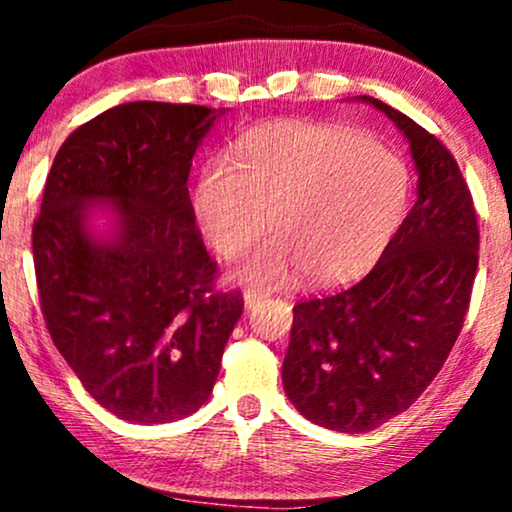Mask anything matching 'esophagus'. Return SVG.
Wrapping results in <instances>:
<instances>
[{"mask_svg": "<svg viewBox=\"0 0 512 512\" xmlns=\"http://www.w3.org/2000/svg\"><path fill=\"white\" fill-rule=\"evenodd\" d=\"M264 298V293H260V291H245V296H243V303H245V310H252L255 308L257 303H260Z\"/></svg>", "mask_w": 512, "mask_h": 512, "instance_id": "34e87169", "label": "esophagus"}]
</instances>
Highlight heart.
Here are the masks:
<instances>
[{
	"mask_svg": "<svg viewBox=\"0 0 512 512\" xmlns=\"http://www.w3.org/2000/svg\"><path fill=\"white\" fill-rule=\"evenodd\" d=\"M407 163L354 129L284 120L252 129L238 158L214 156L199 173L195 216L219 255L245 250L267 226L274 236L236 264L260 286H339L378 264L404 219Z\"/></svg>",
	"mask_w": 512,
	"mask_h": 512,
	"instance_id": "heart-1",
	"label": "heart"
}]
</instances>
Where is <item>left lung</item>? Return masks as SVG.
Returning a JSON list of instances; mask_svg holds the SVG:
<instances>
[{"instance_id":"obj_1","label":"left lung","mask_w":512,"mask_h":512,"mask_svg":"<svg viewBox=\"0 0 512 512\" xmlns=\"http://www.w3.org/2000/svg\"><path fill=\"white\" fill-rule=\"evenodd\" d=\"M407 139L416 202L370 272L351 289L293 308L281 380L308 421L366 433L402 414L443 368L472 296L479 228L450 151L370 96Z\"/></svg>"}]
</instances>
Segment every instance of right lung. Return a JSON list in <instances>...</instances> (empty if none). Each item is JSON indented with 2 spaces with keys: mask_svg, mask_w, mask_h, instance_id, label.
Returning a JSON list of instances; mask_svg holds the SVG:
<instances>
[{
  "mask_svg": "<svg viewBox=\"0 0 512 512\" xmlns=\"http://www.w3.org/2000/svg\"><path fill=\"white\" fill-rule=\"evenodd\" d=\"M226 108L122 103L74 129L33 226L40 305L86 392L132 424L190 416L243 315L214 291L187 175Z\"/></svg>",
  "mask_w": 512,
  "mask_h": 512,
  "instance_id": "add662e5",
  "label": "right lung"
}]
</instances>
